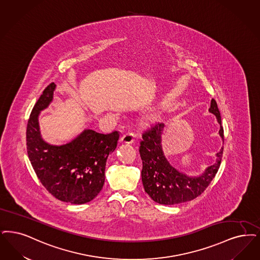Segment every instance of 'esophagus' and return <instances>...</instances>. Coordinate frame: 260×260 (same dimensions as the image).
<instances>
[{
	"mask_svg": "<svg viewBox=\"0 0 260 260\" xmlns=\"http://www.w3.org/2000/svg\"><path fill=\"white\" fill-rule=\"evenodd\" d=\"M135 139V135L134 133H125V135L122 136V142L126 143V144H132L134 143Z\"/></svg>",
	"mask_w": 260,
	"mask_h": 260,
	"instance_id": "esophagus-1",
	"label": "esophagus"
}]
</instances>
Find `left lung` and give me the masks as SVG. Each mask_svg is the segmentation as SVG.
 <instances>
[{
  "instance_id": "1",
  "label": "left lung",
  "mask_w": 260,
  "mask_h": 260,
  "mask_svg": "<svg viewBox=\"0 0 260 260\" xmlns=\"http://www.w3.org/2000/svg\"><path fill=\"white\" fill-rule=\"evenodd\" d=\"M209 111L217 117L220 125L218 135L223 140V127L218 104L214 99L211 101ZM164 123H157L142 134L139 153L142 159V183L146 192L156 203L175 205L190 201L199 197L216 176L220 166L223 148L217 153V160L206 168L199 176H187L172 167L164 154L161 135Z\"/></svg>"
}]
</instances>
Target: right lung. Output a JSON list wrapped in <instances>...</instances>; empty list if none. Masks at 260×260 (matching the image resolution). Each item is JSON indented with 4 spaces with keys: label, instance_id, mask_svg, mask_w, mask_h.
Listing matches in <instances>:
<instances>
[{
    "label": "right lung",
    "instance_id": "1",
    "mask_svg": "<svg viewBox=\"0 0 260 260\" xmlns=\"http://www.w3.org/2000/svg\"><path fill=\"white\" fill-rule=\"evenodd\" d=\"M55 83L49 84L31 110L26 133L31 167L43 187L54 198L72 204H84L104 187L105 166L114 152L120 135H103L85 129L64 145H51L42 139L39 115L52 102Z\"/></svg>",
    "mask_w": 260,
    "mask_h": 260
}]
</instances>
